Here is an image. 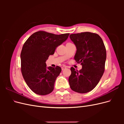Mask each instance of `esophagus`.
Segmentation results:
<instances>
[{
    "label": "esophagus",
    "mask_w": 124,
    "mask_h": 124,
    "mask_svg": "<svg viewBox=\"0 0 124 124\" xmlns=\"http://www.w3.org/2000/svg\"><path fill=\"white\" fill-rule=\"evenodd\" d=\"M66 68H67V67H65V66H63V67H62V70H65V69H66Z\"/></svg>",
    "instance_id": "1"
}]
</instances>
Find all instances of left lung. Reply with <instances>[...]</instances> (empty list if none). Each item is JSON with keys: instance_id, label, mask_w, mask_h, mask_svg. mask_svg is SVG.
I'll return each mask as SVG.
<instances>
[{"instance_id": "1", "label": "left lung", "mask_w": 124, "mask_h": 124, "mask_svg": "<svg viewBox=\"0 0 124 124\" xmlns=\"http://www.w3.org/2000/svg\"><path fill=\"white\" fill-rule=\"evenodd\" d=\"M69 37L77 48L75 61L82 66L79 71L71 68L70 88L78 93H88L98 84L104 73L106 47L102 39L96 33L84 32L71 34Z\"/></svg>"}]
</instances>
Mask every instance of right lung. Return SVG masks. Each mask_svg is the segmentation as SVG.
<instances>
[{
  "mask_svg": "<svg viewBox=\"0 0 124 124\" xmlns=\"http://www.w3.org/2000/svg\"><path fill=\"white\" fill-rule=\"evenodd\" d=\"M69 35L37 31L23 45L21 53L22 75L28 87L36 94L46 95L53 91L55 80L62 69L59 66L47 67L46 62Z\"/></svg>",
  "mask_w": 124,
  "mask_h": 124,
  "instance_id": "right-lung-1",
  "label": "right lung"
}]
</instances>
